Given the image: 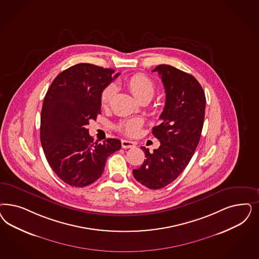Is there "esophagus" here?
Returning a JSON list of instances; mask_svg holds the SVG:
<instances>
[{"label": "esophagus", "mask_w": 259, "mask_h": 259, "mask_svg": "<svg viewBox=\"0 0 259 259\" xmlns=\"http://www.w3.org/2000/svg\"><path fill=\"white\" fill-rule=\"evenodd\" d=\"M121 144H122V148H124V149H133L136 146L135 143L130 141V140H126V139H122Z\"/></svg>", "instance_id": "obj_1"}]
</instances>
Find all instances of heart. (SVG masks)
I'll use <instances>...</instances> for the list:
<instances>
[{"label": "heart", "instance_id": "b5f03b06", "mask_svg": "<svg viewBox=\"0 0 259 259\" xmlns=\"http://www.w3.org/2000/svg\"><path fill=\"white\" fill-rule=\"evenodd\" d=\"M127 87L133 92L137 100L151 99L155 93V84L150 78L143 73L132 76L126 81ZM116 92V87L112 83L107 85L101 93L100 102L102 107H108ZM143 122L141 118H132L125 120L117 125V130L127 136H135L140 133Z\"/></svg>", "mask_w": 259, "mask_h": 259}]
</instances>
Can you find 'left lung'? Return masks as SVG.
Listing matches in <instances>:
<instances>
[{
    "mask_svg": "<svg viewBox=\"0 0 259 259\" xmlns=\"http://www.w3.org/2000/svg\"><path fill=\"white\" fill-rule=\"evenodd\" d=\"M154 71L158 72L166 92L161 124L152 128L160 147L153 152L141 147L146 159L133 174L143 186L159 190L175 181L191 161L200 140L206 97L191 74L168 65H159Z\"/></svg>",
    "mask_w": 259,
    "mask_h": 259,
    "instance_id": "left-lung-1",
    "label": "left lung"
}]
</instances>
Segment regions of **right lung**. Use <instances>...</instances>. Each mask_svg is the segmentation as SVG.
Segmentation results:
<instances>
[{
	"instance_id": "1",
	"label": "right lung",
	"mask_w": 259,
	"mask_h": 259,
	"mask_svg": "<svg viewBox=\"0 0 259 259\" xmlns=\"http://www.w3.org/2000/svg\"><path fill=\"white\" fill-rule=\"evenodd\" d=\"M120 73L92 64L61 72L50 84L41 112L40 137L46 158L65 183L85 187L102 176L107 159L121 141L93 142L87 125L100 113L101 93Z\"/></svg>"
}]
</instances>
